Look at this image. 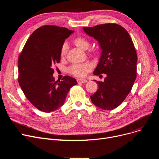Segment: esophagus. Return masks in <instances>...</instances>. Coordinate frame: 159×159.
<instances>
[{
	"instance_id": "obj_1",
	"label": "esophagus",
	"mask_w": 159,
	"mask_h": 159,
	"mask_svg": "<svg viewBox=\"0 0 159 159\" xmlns=\"http://www.w3.org/2000/svg\"><path fill=\"white\" fill-rule=\"evenodd\" d=\"M77 82H78V83H85V82H86L88 80H86V79H77Z\"/></svg>"
}]
</instances>
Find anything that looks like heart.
Returning a JSON list of instances; mask_svg holds the SVG:
<instances>
[{
	"mask_svg": "<svg viewBox=\"0 0 159 159\" xmlns=\"http://www.w3.org/2000/svg\"><path fill=\"white\" fill-rule=\"evenodd\" d=\"M74 44L79 49L86 50L88 48L89 43L87 39L84 37H79L75 38L74 40ZM67 52V44L64 43L61 48L60 54L61 57H64ZM91 69V66L88 63L84 64H75L71 66L68 71L73 75L77 77H83L86 75L87 73Z\"/></svg>",
	"mask_w": 159,
	"mask_h": 159,
	"instance_id": "obj_1",
	"label": "heart"
}]
</instances>
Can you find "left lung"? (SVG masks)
Segmentation results:
<instances>
[{
	"instance_id": "left-lung-1",
	"label": "left lung",
	"mask_w": 159,
	"mask_h": 159,
	"mask_svg": "<svg viewBox=\"0 0 159 159\" xmlns=\"http://www.w3.org/2000/svg\"><path fill=\"white\" fill-rule=\"evenodd\" d=\"M83 30L99 43L102 50L93 74H106L104 82L90 96L91 102L105 110L118 107L131 91L137 77V55L128 31L119 24L108 23Z\"/></svg>"
}]
</instances>
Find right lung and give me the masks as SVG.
<instances>
[{
	"label": "right lung",
	"instance_id": "1",
	"mask_svg": "<svg viewBox=\"0 0 159 159\" xmlns=\"http://www.w3.org/2000/svg\"><path fill=\"white\" fill-rule=\"evenodd\" d=\"M74 31L57 26H41L33 32L19 57V83L30 102L38 110L49 113L65 102L76 79L64 76L55 81L53 67L61 60V48Z\"/></svg>",
	"mask_w": 159,
	"mask_h": 159
}]
</instances>
